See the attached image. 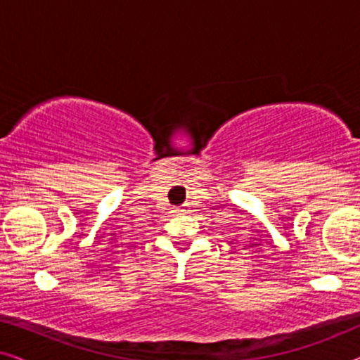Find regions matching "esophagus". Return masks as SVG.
Instances as JSON below:
<instances>
[{"instance_id":"obj_1","label":"esophagus","mask_w":360,"mask_h":360,"mask_svg":"<svg viewBox=\"0 0 360 360\" xmlns=\"http://www.w3.org/2000/svg\"><path fill=\"white\" fill-rule=\"evenodd\" d=\"M181 211H184V210H181Z\"/></svg>"}]
</instances>
